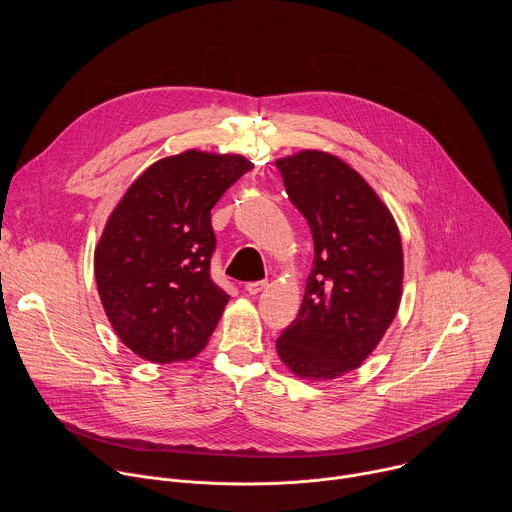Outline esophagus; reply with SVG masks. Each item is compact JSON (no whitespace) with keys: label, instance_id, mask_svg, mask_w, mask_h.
Returning <instances> with one entry per match:
<instances>
[{"label":"esophagus","instance_id":"1","mask_svg":"<svg viewBox=\"0 0 512 512\" xmlns=\"http://www.w3.org/2000/svg\"><path fill=\"white\" fill-rule=\"evenodd\" d=\"M267 287V281H249L247 285H245V289H247V294L249 296H257V294H261V291Z\"/></svg>","mask_w":512,"mask_h":512}]
</instances>
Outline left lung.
Masks as SVG:
<instances>
[{
	"label": "left lung",
	"mask_w": 512,
	"mask_h": 512,
	"mask_svg": "<svg viewBox=\"0 0 512 512\" xmlns=\"http://www.w3.org/2000/svg\"><path fill=\"white\" fill-rule=\"evenodd\" d=\"M275 166L314 239L304 302L277 354L298 377L330 381L360 367L399 310L401 235L377 192L340 158L304 150Z\"/></svg>",
	"instance_id": "obj_1"
}]
</instances>
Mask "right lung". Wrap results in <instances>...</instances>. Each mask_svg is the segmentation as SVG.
<instances>
[{"instance_id": "right-lung-1", "label": "right lung", "mask_w": 512, "mask_h": 512, "mask_svg": "<svg viewBox=\"0 0 512 512\" xmlns=\"http://www.w3.org/2000/svg\"><path fill=\"white\" fill-rule=\"evenodd\" d=\"M253 164L188 150L145 170L111 212L95 249L105 314L137 356L178 362L208 342L229 302L210 277V210Z\"/></svg>"}]
</instances>
